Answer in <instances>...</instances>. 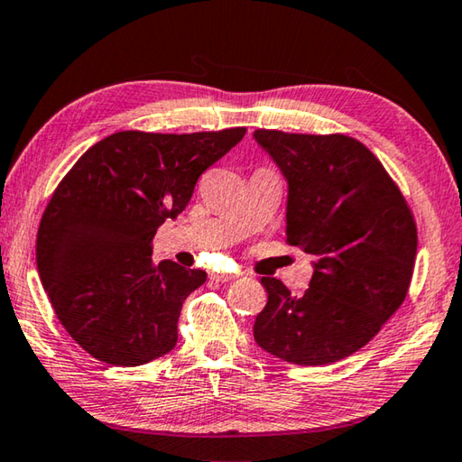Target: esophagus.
<instances>
[{
    "label": "esophagus",
    "instance_id": "1",
    "mask_svg": "<svg viewBox=\"0 0 462 462\" xmlns=\"http://www.w3.org/2000/svg\"><path fill=\"white\" fill-rule=\"evenodd\" d=\"M212 277H214L216 281H220V283H228V281L238 277V273H214Z\"/></svg>",
    "mask_w": 462,
    "mask_h": 462
}]
</instances>
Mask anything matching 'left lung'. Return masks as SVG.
I'll use <instances>...</instances> for the list:
<instances>
[{"label": "left lung", "mask_w": 462, "mask_h": 462, "mask_svg": "<svg viewBox=\"0 0 462 462\" xmlns=\"http://www.w3.org/2000/svg\"><path fill=\"white\" fill-rule=\"evenodd\" d=\"M287 181V242L310 254L301 297L263 277L254 340L281 361L319 366L363 348L408 295L416 222L377 156L358 140L256 130Z\"/></svg>", "instance_id": "1"}]
</instances>
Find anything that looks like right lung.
<instances>
[{
    "label": "right lung",
    "instance_id": "add662e5",
    "mask_svg": "<svg viewBox=\"0 0 462 462\" xmlns=\"http://www.w3.org/2000/svg\"><path fill=\"white\" fill-rule=\"evenodd\" d=\"M245 134L116 132L59 183L38 228V275L60 324L93 358L138 366L175 348L183 301L208 275L154 264L151 242Z\"/></svg>",
    "mask_w": 462,
    "mask_h": 462
}]
</instances>
